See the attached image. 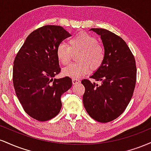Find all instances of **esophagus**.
<instances>
[{"label": "esophagus", "instance_id": "1", "mask_svg": "<svg viewBox=\"0 0 151 151\" xmlns=\"http://www.w3.org/2000/svg\"><path fill=\"white\" fill-rule=\"evenodd\" d=\"M79 82H80V80L79 79H72V83H73V84H77Z\"/></svg>", "mask_w": 151, "mask_h": 151}]
</instances>
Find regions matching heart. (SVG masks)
<instances>
[{
  "mask_svg": "<svg viewBox=\"0 0 151 151\" xmlns=\"http://www.w3.org/2000/svg\"><path fill=\"white\" fill-rule=\"evenodd\" d=\"M69 46L65 43L59 44L56 49L58 60L62 65L70 61L72 52L79 51L77 62L72 63L63 69V74L78 79L89 73L91 69L96 70L103 65L106 58V50L97 38L84 32H78L68 40Z\"/></svg>",
  "mask_w": 151,
  "mask_h": 151,
  "instance_id": "heart-1",
  "label": "heart"
}]
</instances>
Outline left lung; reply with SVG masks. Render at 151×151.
<instances>
[{"instance_id":"left-lung-1","label":"left lung","mask_w":151,"mask_h":151,"mask_svg":"<svg viewBox=\"0 0 151 151\" xmlns=\"http://www.w3.org/2000/svg\"><path fill=\"white\" fill-rule=\"evenodd\" d=\"M91 30L101 36L106 50L103 65L90 78L101 81L99 86L84 79L83 104L89 115L101 123L117 119L129 105L136 82L134 56L120 36L103 28Z\"/></svg>"}]
</instances>
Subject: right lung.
<instances>
[{
  "instance_id": "1",
  "label": "right lung",
  "mask_w": 151,
  "mask_h": 151,
  "mask_svg": "<svg viewBox=\"0 0 151 151\" xmlns=\"http://www.w3.org/2000/svg\"><path fill=\"white\" fill-rule=\"evenodd\" d=\"M70 34L59 25H45L27 36L14 60L13 82L25 113L36 120L55 117L62 108L61 96L72 79H53L61 72L56 49Z\"/></svg>"
}]
</instances>
